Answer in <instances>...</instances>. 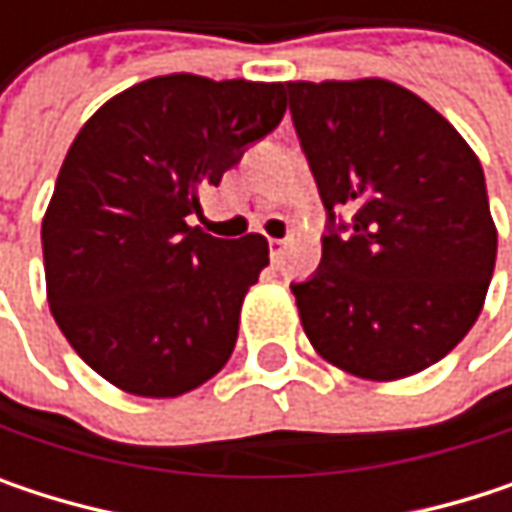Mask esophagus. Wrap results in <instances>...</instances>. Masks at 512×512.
Instances as JSON below:
<instances>
[{"label":"esophagus","instance_id":"esophagus-1","mask_svg":"<svg viewBox=\"0 0 512 512\" xmlns=\"http://www.w3.org/2000/svg\"><path fill=\"white\" fill-rule=\"evenodd\" d=\"M284 249H287V243H284V240H269V255H272V260H275V263L281 260Z\"/></svg>","mask_w":512,"mask_h":512}]
</instances>
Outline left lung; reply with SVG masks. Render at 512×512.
Here are the masks:
<instances>
[{"label":"left lung","instance_id":"left-lung-1","mask_svg":"<svg viewBox=\"0 0 512 512\" xmlns=\"http://www.w3.org/2000/svg\"><path fill=\"white\" fill-rule=\"evenodd\" d=\"M329 234L290 284L329 364L391 382L445 358L480 317L498 231L483 168L430 103L388 79L284 82ZM354 213L350 226L334 210Z\"/></svg>","mask_w":512,"mask_h":512}]
</instances>
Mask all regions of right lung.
<instances>
[{"label": "right lung", "mask_w": 512, "mask_h": 512, "mask_svg": "<svg viewBox=\"0 0 512 512\" xmlns=\"http://www.w3.org/2000/svg\"><path fill=\"white\" fill-rule=\"evenodd\" d=\"M284 109V82L171 73L106 100L73 139L41 225L47 299L115 388L180 397L231 358L269 243L210 237L189 216Z\"/></svg>", "instance_id": "obj_1"}]
</instances>
